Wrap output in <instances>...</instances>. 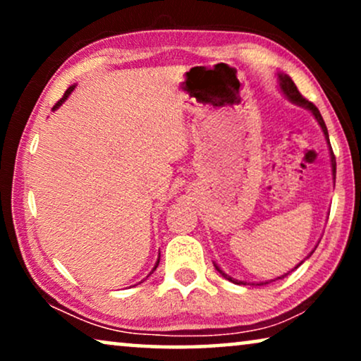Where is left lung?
I'll use <instances>...</instances> for the list:
<instances>
[{"instance_id": "1", "label": "left lung", "mask_w": 361, "mask_h": 361, "mask_svg": "<svg viewBox=\"0 0 361 361\" xmlns=\"http://www.w3.org/2000/svg\"><path fill=\"white\" fill-rule=\"evenodd\" d=\"M278 83H279V90H281V93H283V95L288 98V100L290 102V103H294V105H299V106H302V108H305V110H309L310 113H312V116L315 118V120H317V123H319V126L322 128V131H324V136H325V141H327V146H329V154H330V164H332V174H334V179H335V171H337V162H335V156H334V151H332V146H330V141H329V131H327V126H325V123H324V118H322V115H320V111L317 110V106L315 105H312V103H310L309 100H305V98L300 95L299 93V90H298V87H295V83L293 82V78H290L289 75H286V73H278ZM315 248H317V246H315ZM314 253V250L310 251V255ZM310 255H307V258ZM305 258V259H307ZM304 261H300V263L295 266L294 269H298L300 264H302ZM214 266H215V269L219 271V273L224 276L225 279H228V281H231V283H235V284H246V281H238V279H235V278H231V276H228L226 273H224V271L220 269V266L216 264V263H214ZM294 269H290V271H294ZM289 271V273H290ZM289 273H286V274H283V276H279V278H276V279H283L284 276H288ZM248 284H255V283H248ZM259 284H268V281H266V283H258V286Z\"/></svg>"}]
</instances>
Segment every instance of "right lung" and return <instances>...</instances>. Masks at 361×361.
Wrapping results in <instances>:
<instances>
[{
    "mask_svg": "<svg viewBox=\"0 0 361 361\" xmlns=\"http://www.w3.org/2000/svg\"><path fill=\"white\" fill-rule=\"evenodd\" d=\"M75 87H77V85H71V87H68V88H67V90H66V93H63V97L61 98V100H59V102L56 103V106H54V108H52V110H54V111H56V110H57V108H59V106H61V105H62V103H63V102H66L68 97H71V93H72L73 90H75ZM159 259H161V253H159V256H157V261H156L154 268H152V269H151V273H149V274H147V276H146V278H149V276H151L152 273H154V271H156V268H157V264H159ZM142 281H145V279H142ZM142 281H141V283H142Z\"/></svg>",
    "mask_w": 361,
    "mask_h": 361,
    "instance_id": "1",
    "label": "right lung"
}]
</instances>
